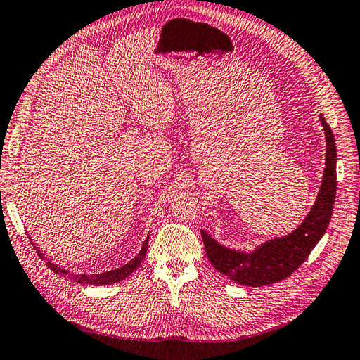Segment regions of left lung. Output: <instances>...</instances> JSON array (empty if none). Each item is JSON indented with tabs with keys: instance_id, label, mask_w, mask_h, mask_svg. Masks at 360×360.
<instances>
[{
	"instance_id": "left-lung-1",
	"label": "left lung",
	"mask_w": 360,
	"mask_h": 360,
	"mask_svg": "<svg viewBox=\"0 0 360 360\" xmlns=\"http://www.w3.org/2000/svg\"><path fill=\"white\" fill-rule=\"evenodd\" d=\"M320 120L326 134V168L319 198L297 231H293L290 236L264 243L251 255L224 248L206 232L201 231L210 264L224 276L234 279L242 285L251 287L279 283L290 276L304 262L314 246L326 232L337 192V150L334 134L329 124L323 117Z\"/></svg>"
}]
</instances>
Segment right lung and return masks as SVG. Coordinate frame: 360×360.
<instances>
[{"mask_svg":"<svg viewBox=\"0 0 360 360\" xmlns=\"http://www.w3.org/2000/svg\"><path fill=\"white\" fill-rule=\"evenodd\" d=\"M146 248H148V240L143 243V248L140 250L139 255L134 257L129 264L123 265L122 269H117V270H112V271H105V273H100V274H68V276H72L76 283L79 284H90V285H105V284H115L118 281H122L124 278H128L129 274L137 269V266L142 264V260L146 255ZM37 255L40 257L41 252L37 251ZM46 265L51 269L54 273H68L65 270H60L58 265H54L53 262H46Z\"/></svg>","mask_w":360,"mask_h":360,"instance_id":"1","label":"right lung"}]
</instances>
